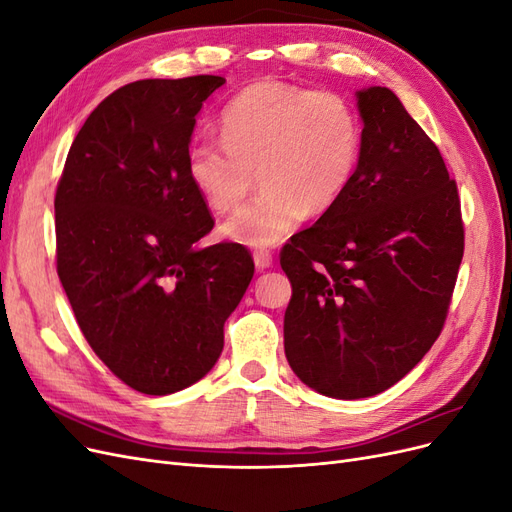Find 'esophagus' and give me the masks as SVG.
Segmentation results:
<instances>
[{"label": "esophagus", "instance_id": "34e87169", "mask_svg": "<svg viewBox=\"0 0 512 512\" xmlns=\"http://www.w3.org/2000/svg\"><path fill=\"white\" fill-rule=\"evenodd\" d=\"M254 262H256V269H269L273 265V254L269 250H256Z\"/></svg>", "mask_w": 512, "mask_h": 512}]
</instances>
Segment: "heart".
I'll return each instance as SVG.
<instances>
[{
    "mask_svg": "<svg viewBox=\"0 0 512 512\" xmlns=\"http://www.w3.org/2000/svg\"><path fill=\"white\" fill-rule=\"evenodd\" d=\"M220 134L222 143H192L185 166L218 213L250 196L256 170L265 190L222 226L224 237L247 247H271L307 211H329L346 194L363 149L361 119L344 96L275 79L241 89L224 106Z\"/></svg>",
    "mask_w": 512,
    "mask_h": 512,
    "instance_id": "obj_1",
    "label": "heart"
}]
</instances>
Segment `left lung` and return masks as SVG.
Returning a JSON list of instances; mask_svg holds the SVG:
<instances>
[{"label": "left lung", "mask_w": 512, "mask_h": 512, "mask_svg": "<svg viewBox=\"0 0 512 512\" xmlns=\"http://www.w3.org/2000/svg\"><path fill=\"white\" fill-rule=\"evenodd\" d=\"M363 149L352 183L280 254L292 284L284 348L335 399L378 395L440 337L463 258L455 179L386 87L356 94Z\"/></svg>", "instance_id": "left-lung-1"}]
</instances>
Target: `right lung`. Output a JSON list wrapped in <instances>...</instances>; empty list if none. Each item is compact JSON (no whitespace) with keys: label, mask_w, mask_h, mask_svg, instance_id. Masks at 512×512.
I'll return each mask as SVG.
<instances>
[{"label":"right lung","mask_w":512,"mask_h":512,"mask_svg":"<svg viewBox=\"0 0 512 512\" xmlns=\"http://www.w3.org/2000/svg\"><path fill=\"white\" fill-rule=\"evenodd\" d=\"M224 76L123 85L87 117L55 192L57 275L98 359L145 395L177 393L220 359L254 275L188 177L196 115Z\"/></svg>","instance_id":"1"}]
</instances>
